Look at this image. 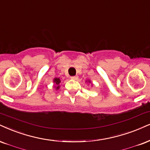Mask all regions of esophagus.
<instances>
[{"label":"esophagus","mask_w":150,"mask_h":150,"mask_svg":"<svg viewBox=\"0 0 150 150\" xmlns=\"http://www.w3.org/2000/svg\"><path fill=\"white\" fill-rule=\"evenodd\" d=\"M71 79H72V80H74V81L78 80L79 76H71Z\"/></svg>","instance_id":"esophagus-1"}]
</instances>
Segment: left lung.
<instances>
[{"mask_svg":"<svg viewBox=\"0 0 150 150\" xmlns=\"http://www.w3.org/2000/svg\"><path fill=\"white\" fill-rule=\"evenodd\" d=\"M86 83H88V84H90V85H91V86H93V84H92V83L91 81H90V80H89V79H88V80H86Z\"/></svg>","mask_w":150,"mask_h":150,"instance_id":"1","label":"left lung"}]
</instances>
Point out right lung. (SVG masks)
Listing matches in <instances>:
<instances>
[{
  "label": "right lung",
  "instance_id": "right-lung-1",
  "mask_svg": "<svg viewBox=\"0 0 150 150\" xmlns=\"http://www.w3.org/2000/svg\"><path fill=\"white\" fill-rule=\"evenodd\" d=\"M53 82L54 83V88H55V90H58L60 89V84L61 83V79L60 78H54L53 80Z\"/></svg>",
  "mask_w": 150,
  "mask_h": 150
}]
</instances>
